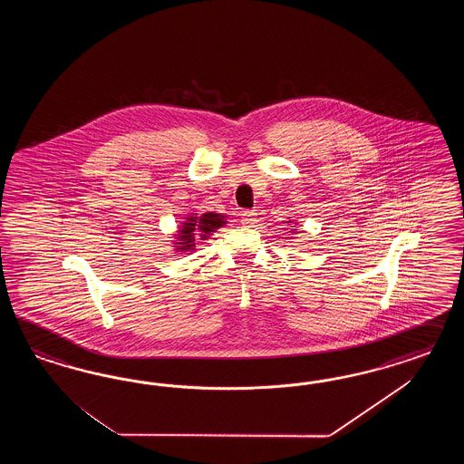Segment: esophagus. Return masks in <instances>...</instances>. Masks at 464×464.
<instances>
[{"label": "esophagus", "mask_w": 464, "mask_h": 464, "mask_svg": "<svg viewBox=\"0 0 464 464\" xmlns=\"http://www.w3.org/2000/svg\"><path fill=\"white\" fill-rule=\"evenodd\" d=\"M255 221H256V212L243 211V214H241V225L253 226Z\"/></svg>", "instance_id": "obj_1"}]
</instances>
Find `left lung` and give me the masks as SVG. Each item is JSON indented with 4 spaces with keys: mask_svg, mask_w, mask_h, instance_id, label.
Here are the masks:
<instances>
[{
    "mask_svg": "<svg viewBox=\"0 0 464 464\" xmlns=\"http://www.w3.org/2000/svg\"><path fill=\"white\" fill-rule=\"evenodd\" d=\"M285 223H293V221H285Z\"/></svg>",
    "mask_w": 464,
    "mask_h": 464,
    "instance_id": "obj_1",
    "label": "left lung"
}]
</instances>
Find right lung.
<instances>
[{
    "label": "right lung",
    "mask_w": 464,
    "mask_h": 464,
    "mask_svg": "<svg viewBox=\"0 0 464 464\" xmlns=\"http://www.w3.org/2000/svg\"><path fill=\"white\" fill-rule=\"evenodd\" d=\"M226 225V216L218 214V212H206L202 216L190 214L185 218L177 235L173 246L177 252H192L196 248L197 237L200 239H208L212 233H216L218 227H223Z\"/></svg>",
    "instance_id": "obj_1"
}]
</instances>
